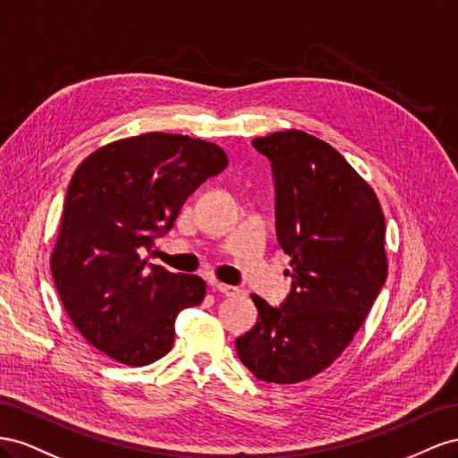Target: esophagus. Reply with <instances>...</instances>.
<instances>
[{
	"label": "esophagus",
	"mask_w": 458,
	"mask_h": 458,
	"mask_svg": "<svg viewBox=\"0 0 458 458\" xmlns=\"http://www.w3.org/2000/svg\"><path fill=\"white\" fill-rule=\"evenodd\" d=\"M213 290L222 293V295H226V297H233V295L240 293L238 287L228 285V284H222V282H213Z\"/></svg>",
	"instance_id": "esophagus-1"
}]
</instances>
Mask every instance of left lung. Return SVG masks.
I'll return each mask as SVG.
<instances>
[{"label": "left lung", "mask_w": 458, "mask_h": 458, "mask_svg": "<svg viewBox=\"0 0 458 458\" xmlns=\"http://www.w3.org/2000/svg\"><path fill=\"white\" fill-rule=\"evenodd\" d=\"M253 148L272 166L292 292L280 307L251 295L259 318L236 349L259 380L297 384L342 355L380 293L386 218L374 190L326 141L285 130L255 138Z\"/></svg>", "instance_id": "8db88e82"}]
</instances>
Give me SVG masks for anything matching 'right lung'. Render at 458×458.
<instances>
[{
  "instance_id": "1",
  "label": "right lung",
  "mask_w": 458,
  "mask_h": 458,
  "mask_svg": "<svg viewBox=\"0 0 458 458\" xmlns=\"http://www.w3.org/2000/svg\"><path fill=\"white\" fill-rule=\"evenodd\" d=\"M226 165L211 141L148 132L107 143L76 168L51 274L89 345L126 367H146L173 349L178 312L199 305L207 285L143 253L174 226L188 195Z\"/></svg>"
}]
</instances>
